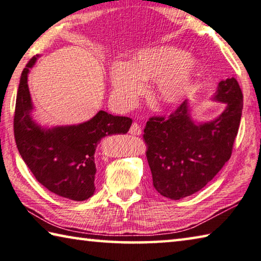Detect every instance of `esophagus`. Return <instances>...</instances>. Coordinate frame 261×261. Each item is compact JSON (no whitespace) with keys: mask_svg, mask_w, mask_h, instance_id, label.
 Returning <instances> with one entry per match:
<instances>
[{"mask_svg":"<svg viewBox=\"0 0 261 261\" xmlns=\"http://www.w3.org/2000/svg\"><path fill=\"white\" fill-rule=\"evenodd\" d=\"M129 134H132V135H140L141 134V127H140L139 123H136V122L132 123L130 129H129Z\"/></svg>","mask_w":261,"mask_h":261,"instance_id":"34e87169","label":"esophagus"}]
</instances>
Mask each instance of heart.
Returning <instances> with one entry per match:
<instances>
[{
	"instance_id": "obj_1",
	"label": "heart",
	"mask_w": 261,
	"mask_h": 261,
	"mask_svg": "<svg viewBox=\"0 0 261 261\" xmlns=\"http://www.w3.org/2000/svg\"><path fill=\"white\" fill-rule=\"evenodd\" d=\"M200 72L199 62L172 46L147 48L129 62H117L111 69L114 97L122 108H129L146 90L144 81H153L152 93L164 106L181 102L190 95Z\"/></svg>"
}]
</instances>
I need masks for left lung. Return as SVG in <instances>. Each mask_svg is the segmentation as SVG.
Returning <instances> with one entry per match:
<instances>
[{"mask_svg":"<svg viewBox=\"0 0 261 261\" xmlns=\"http://www.w3.org/2000/svg\"><path fill=\"white\" fill-rule=\"evenodd\" d=\"M213 99L225 109L212 121L195 122L185 100L168 119L147 122L143 139L152 184L165 198L179 200L203 189L231 156L243 110L236 79L221 81Z\"/></svg>","mask_w":261,"mask_h":261,"instance_id":"1","label":"left lung"}]
</instances>
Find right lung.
<instances>
[{
  "mask_svg": "<svg viewBox=\"0 0 261 261\" xmlns=\"http://www.w3.org/2000/svg\"><path fill=\"white\" fill-rule=\"evenodd\" d=\"M30 60L17 91L14 133L25 164L42 186L62 198L83 201L95 193V152L105 136L126 134L132 119L99 111L90 120L70 126L42 127L33 120V104L28 85Z\"/></svg>",
  "mask_w": 261,
  "mask_h": 261,
  "instance_id": "add662e5",
  "label": "right lung"
}]
</instances>
